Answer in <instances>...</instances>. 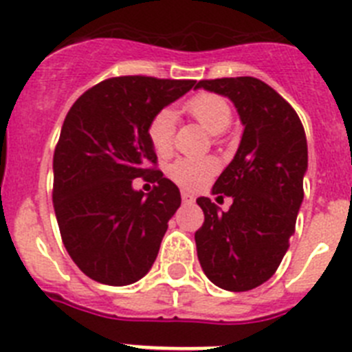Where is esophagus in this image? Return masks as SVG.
<instances>
[{
    "mask_svg": "<svg viewBox=\"0 0 352 352\" xmlns=\"http://www.w3.org/2000/svg\"><path fill=\"white\" fill-rule=\"evenodd\" d=\"M182 199L185 204H194L195 203V197L190 194V192H182Z\"/></svg>",
    "mask_w": 352,
    "mask_h": 352,
    "instance_id": "1",
    "label": "esophagus"
}]
</instances>
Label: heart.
<instances>
[{"mask_svg":"<svg viewBox=\"0 0 352 352\" xmlns=\"http://www.w3.org/2000/svg\"><path fill=\"white\" fill-rule=\"evenodd\" d=\"M185 111L197 120L210 133H222L231 125L232 109L229 102L214 93H199L185 104ZM176 116L170 109H162L148 125V139L158 155H167L173 149ZM213 158H179L169 166L173 182L185 188H197L204 185L217 173Z\"/></svg>","mask_w":352,"mask_h":352,"instance_id":"1","label":"heart"}]
</instances>
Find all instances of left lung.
I'll return each instance as SVG.
<instances>
[{"mask_svg":"<svg viewBox=\"0 0 352 352\" xmlns=\"http://www.w3.org/2000/svg\"><path fill=\"white\" fill-rule=\"evenodd\" d=\"M195 88L227 96L245 126L211 190L229 195L231 208L220 211L211 199H197L204 211L195 232L199 263L220 289L250 291L272 278L289 248L303 203L307 138L296 111L256 77L199 80Z\"/></svg>","mask_w":352,"mask_h":352,"instance_id":"left-lung-1","label":"left lung"}]
</instances>
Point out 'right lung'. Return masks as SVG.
<instances>
[{
  "label": "right lung",
  "instance_id": "1",
  "mask_svg": "<svg viewBox=\"0 0 352 352\" xmlns=\"http://www.w3.org/2000/svg\"><path fill=\"white\" fill-rule=\"evenodd\" d=\"M194 86L195 80L113 77L68 111L52 160V203L68 256L95 282L129 285L153 266L182 195L149 167L157 153L148 125ZM135 177L157 186L144 196L133 190Z\"/></svg>",
  "mask_w": 352,
  "mask_h": 352
}]
</instances>
